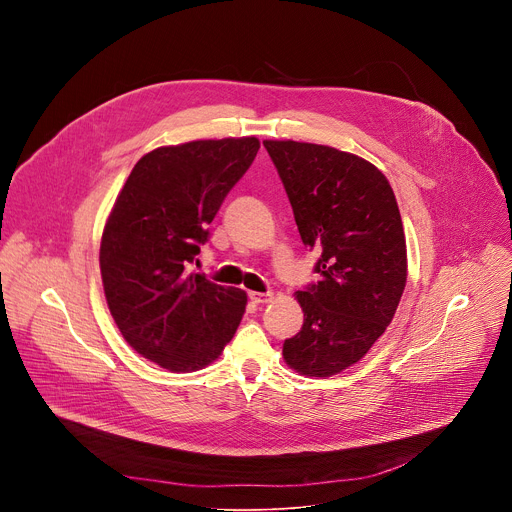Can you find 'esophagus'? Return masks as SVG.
I'll return each instance as SVG.
<instances>
[{
    "mask_svg": "<svg viewBox=\"0 0 512 512\" xmlns=\"http://www.w3.org/2000/svg\"><path fill=\"white\" fill-rule=\"evenodd\" d=\"M271 298H273L271 291H267V294H259V291H249V300L253 304H267V302H271Z\"/></svg>",
    "mask_w": 512,
    "mask_h": 512,
    "instance_id": "obj_1",
    "label": "esophagus"
}]
</instances>
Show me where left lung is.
<instances>
[{"instance_id": "obj_1", "label": "left lung", "mask_w": 512, "mask_h": 512, "mask_svg": "<svg viewBox=\"0 0 512 512\" xmlns=\"http://www.w3.org/2000/svg\"><path fill=\"white\" fill-rule=\"evenodd\" d=\"M294 208L318 281L298 291L304 326L283 342L291 369L330 377L360 360L391 324L407 281L399 206L367 160L300 141H263Z\"/></svg>"}]
</instances>
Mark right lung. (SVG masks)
I'll return each mask as SVG.
<instances>
[{
  "label": "right lung",
  "instance_id": "right-lung-1",
  "mask_svg": "<svg viewBox=\"0 0 512 512\" xmlns=\"http://www.w3.org/2000/svg\"><path fill=\"white\" fill-rule=\"evenodd\" d=\"M257 152V137L158 148L135 164L109 214L99 261L111 316L141 356L168 371L206 367L241 324L245 291L190 265Z\"/></svg>",
  "mask_w": 512,
  "mask_h": 512
}]
</instances>
